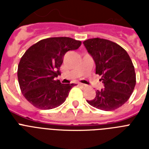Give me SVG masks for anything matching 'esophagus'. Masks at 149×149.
Segmentation results:
<instances>
[{"label":"esophagus","mask_w":149,"mask_h":149,"mask_svg":"<svg viewBox=\"0 0 149 149\" xmlns=\"http://www.w3.org/2000/svg\"><path fill=\"white\" fill-rule=\"evenodd\" d=\"M79 86H80V87H82V88H86V87H87V85L84 84H79Z\"/></svg>","instance_id":"1"}]
</instances>
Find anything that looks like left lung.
<instances>
[{"label":"left lung","instance_id":"1","mask_svg":"<svg viewBox=\"0 0 149 149\" xmlns=\"http://www.w3.org/2000/svg\"><path fill=\"white\" fill-rule=\"evenodd\" d=\"M93 57L96 73L101 76L104 88L96 91L90 105L102 111H113L127 101L133 93L136 75L127 52L115 42L104 38H91L84 42Z\"/></svg>","mask_w":149,"mask_h":149}]
</instances>
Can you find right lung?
Instances as JSON below:
<instances>
[{
  "mask_svg": "<svg viewBox=\"0 0 149 149\" xmlns=\"http://www.w3.org/2000/svg\"><path fill=\"white\" fill-rule=\"evenodd\" d=\"M80 41L69 37L48 38L27 50L17 67V79L22 94L41 110L56 108L64 103L74 84H61L56 78L68 51L77 49Z\"/></svg>",
  "mask_w": 149,
  "mask_h": 149,
  "instance_id": "add662e5",
  "label": "right lung"
}]
</instances>
